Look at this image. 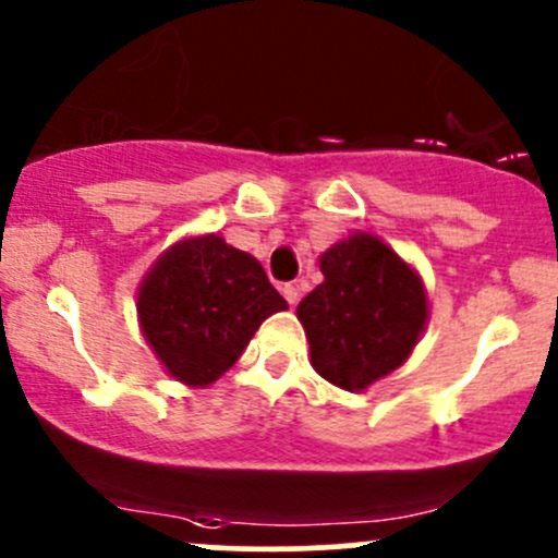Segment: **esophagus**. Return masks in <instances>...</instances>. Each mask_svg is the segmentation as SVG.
Instances as JSON below:
<instances>
[{
  "instance_id": "esophagus-1",
  "label": "esophagus",
  "mask_w": 558,
  "mask_h": 558,
  "mask_svg": "<svg viewBox=\"0 0 558 558\" xmlns=\"http://www.w3.org/2000/svg\"><path fill=\"white\" fill-rule=\"evenodd\" d=\"M283 296H286V302H289V305H296V302H300V286L286 283L283 286Z\"/></svg>"
}]
</instances>
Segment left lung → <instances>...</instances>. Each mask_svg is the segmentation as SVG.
<instances>
[{"label": "left lung", "instance_id": "left-lung-1", "mask_svg": "<svg viewBox=\"0 0 558 558\" xmlns=\"http://www.w3.org/2000/svg\"><path fill=\"white\" fill-rule=\"evenodd\" d=\"M324 283L296 307L311 364L331 386L364 391L402 367L429 320L413 264L369 232H351L318 258Z\"/></svg>", "mask_w": 558, "mask_h": 558}]
</instances>
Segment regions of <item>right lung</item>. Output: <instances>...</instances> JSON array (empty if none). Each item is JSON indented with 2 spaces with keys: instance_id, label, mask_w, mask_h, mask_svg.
Masks as SVG:
<instances>
[{
  "instance_id": "obj_1",
  "label": "right lung",
  "mask_w": 558,
  "mask_h": 558,
  "mask_svg": "<svg viewBox=\"0 0 558 558\" xmlns=\"http://www.w3.org/2000/svg\"><path fill=\"white\" fill-rule=\"evenodd\" d=\"M286 307L262 264L213 232L172 243L137 289L145 342L165 373L191 388L216 384L262 320Z\"/></svg>"
}]
</instances>
